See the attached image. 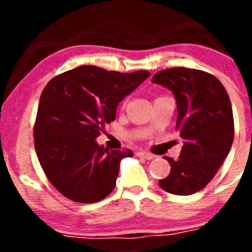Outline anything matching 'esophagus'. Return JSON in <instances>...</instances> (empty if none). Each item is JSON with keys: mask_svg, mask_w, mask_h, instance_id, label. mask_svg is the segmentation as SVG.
Masks as SVG:
<instances>
[{"mask_svg": "<svg viewBox=\"0 0 252 252\" xmlns=\"http://www.w3.org/2000/svg\"><path fill=\"white\" fill-rule=\"evenodd\" d=\"M137 155H139V157H142V158H145V159H148V160H151V159H154V155L153 154H150V153H148V151H139V153H137Z\"/></svg>", "mask_w": 252, "mask_h": 252, "instance_id": "1", "label": "esophagus"}]
</instances>
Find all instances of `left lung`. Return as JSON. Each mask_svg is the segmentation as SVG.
<instances>
[{
	"mask_svg": "<svg viewBox=\"0 0 252 252\" xmlns=\"http://www.w3.org/2000/svg\"><path fill=\"white\" fill-rule=\"evenodd\" d=\"M177 102V128L184 140L177 160L164 157L170 174L159 180L164 190L189 195L212 180L233 142V113L224 87L209 73L188 68L160 70L151 79Z\"/></svg>",
	"mask_w": 252,
	"mask_h": 252,
	"instance_id": "left-lung-1",
	"label": "left lung"
}]
</instances>
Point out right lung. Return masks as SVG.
Returning <instances> with one entry per match:
<instances>
[{
  "label": "right lung",
  "instance_id": "1",
  "mask_svg": "<svg viewBox=\"0 0 252 252\" xmlns=\"http://www.w3.org/2000/svg\"><path fill=\"white\" fill-rule=\"evenodd\" d=\"M150 77L82 65L53 78L44 88L34 128L35 150L50 183L79 203H94L116 186L120 164L132 157L97 142L120 102Z\"/></svg>",
  "mask_w": 252,
  "mask_h": 252
}]
</instances>
